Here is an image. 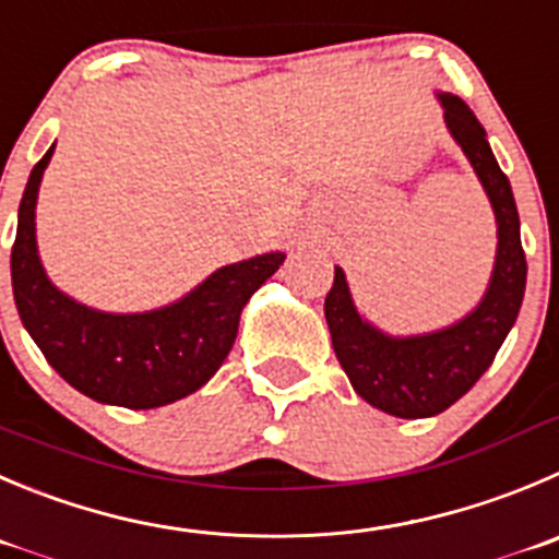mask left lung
I'll return each instance as SVG.
<instances>
[{
    "label": "left lung",
    "instance_id": "1",
    "mask_svg": "<svg viewBox=\"0 0 559 559\" xmlns=\"http://www.w3.org/2000/svg\"><path fill=\"white\" fill-rule=\"evenodd\" d=\"M436 98L444 109L450 134L480 178L497 219V258L480 305L453 326L392 337L359 316L340 265L334 269V285L323 301L334 354L356 395L403 419L442 414L475 386L513 329L527 285V260L513 189L493 158L486 129L459 95L436 93Z\"/></svg>",
    "mask_w": 559,
    "mask_h": 559
}]
</instances>
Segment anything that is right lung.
I'll return each instance as SVG.
<instances>
[{"instance_id": "add662e5", "label": "right lung", "mask_w": 559, "mask_h": 559, "mask_svg": "<svg viewBox=\"0 0 559 559\" xmlns=\"http://www.w3.org/2000/svg\"><path fill=\"white\" fill-rule=\"evenodd\" d=\"M55 145L32 167L19 205L10 276L19 316L46 362L82 395L123 408H158L197 392L230 354L241 310L283 265L265 252L216 269L183 299L151 312H100L55 288L35 241L37 189Z\"/></svg>"}]
</instances>
